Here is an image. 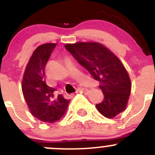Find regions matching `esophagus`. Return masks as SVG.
I'll use <instances>...</instances> for the list:
<instances>
[{"instance_id": "esophagus-1", "label": "esophagus", "mask_w": 155, "mask_h": 155, "mask_svg": "<svg viewBox=\"0 0 155 155\" xmlns=\"http://www.w3.org/2000/svg\"><path fill=\"white\" fill-rule=\"evenodd\" d=\"M88 92V89L83 88V87H78L76 89V93H87Z\"/></svg>"}]
</instances>
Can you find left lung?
Instances as JSON below:
<instances>
[{"instance_id": "obj_1", "label": "left lung", "mask_w": 155, "mask_h": 155, "mask_svg": "<svg viewBox=\"0 0 155 155\" xmlns=\"http://www.w3.org/2000/svg\"><path fill=\"white\" fill-rule=\"evenodd\" d=\"M65 48L100 83L104 98L95 105L98 112L107 118L115 117L122 112L130 96L131 84L118 57L97 42L66 44Z\"/></svg>"}]
</instances>
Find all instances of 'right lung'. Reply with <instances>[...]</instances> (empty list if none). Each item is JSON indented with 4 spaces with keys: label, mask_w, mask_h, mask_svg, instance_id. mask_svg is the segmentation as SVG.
I'll return each instance as SVG.
<instances>
[{
    "label": "right lung",
    "mask_w": 155,
    "mask_h": 155,
    "mask_svg": "<svg viewBox=\"0 0 155 155\" xmlns=\"http://www.w3.org/2000/svg\"><path fill=\"white\" fill-rule=\"evenodd\" d=\"M57 45L48 43L39 46L27 65L22 92L30 113L39 120L53 123L66 112L70 100L56 95V89L46 82L45 67Z\"/></svg>",
    "instance_id": "add662e5"
}]
</instances>
